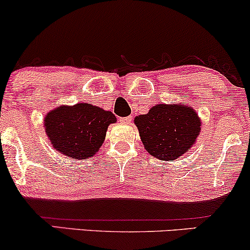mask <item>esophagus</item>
Masks as SVG:
<instances>
[{"label": "esophagus", "instance_id": "esophagus-1", "mask_svg": "<svg viewBox=\"0 0 250 250\" xmlns=\"http://www.w3.org/2000/svg\"><path fill=\"white\" fill-rule=\"evenodd\" d=\"M120 122L125 123V125H129L131 122V116H127V117H121L120 119Z\"/></svg>", "mask_w": 250, "mask_h": 250}]
</instances>
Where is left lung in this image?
<instances>
[{
  "instance_id": "8db88e82",
  "label": "left lung",
  "mask_w": 250,
  "mask_h": 250,
  "mask_svg": "<svg viewBox=\"0 0 250 250\" xmlns=\"http://www.w3.org/2000/svg\"><path fill=\"white\" fill-rule=\"evenodd\" d=\"M145 149L155 159L174 161L186 154L201 133V119L185 102L156 104L134 119Z\"/></svg>"
}]
</instances>
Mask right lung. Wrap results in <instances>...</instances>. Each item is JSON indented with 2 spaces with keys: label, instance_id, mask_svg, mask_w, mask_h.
<instances>
[{
  "label": "right lung",
  "instance_id": "add662e5",
  "mask_svg": "<svg viewBox=\"0 0 250 250\" xmlns=\"http://www.w3.org/2000/svg\"><path fill=\"white\" fill-rule=\"evenodd\" d=\"M116 121L111 111L82 102L54 108L43 123L55 150L71 159L87 160L97 154L109 125Z\"/></svg>",
  "mask_w": 250,
  "mask_h": 250
}]
</instances>
